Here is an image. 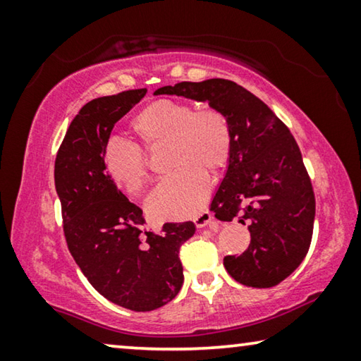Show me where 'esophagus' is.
<instances>
[{
    "mask_svg": "<svg viewBox=\"0 0 361 361\" xmlns=\"http://www.w3.org/2000/svg\"><path fill=\"white\" fill-rule=\"evenodd\" d=\"M212 221H213V215L210 212H202L194 218V224L197 226V228H205V226H209Z\"/></svg>",
    "mask_w": 361,
    "mask_h": 361,
    "instance_id": "1",
    "label": "esophagus"
}]
</instances>
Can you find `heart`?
I'll return each mask as SVG.
<instances>
[{"label": "heart", "instance_id": "obj_1", "mask_svg": "<svg viewBox=\"0 0 361 361\" xmlns=\"http://www.w3.org/2000/svg\"><path fill=\"white\" fill-rule=\"evenodd\" d=\"M130 129L146 148L169 145V167L173 172L152 191L149 212L161 219L194 216L209 197L207 172L218 175L229 166L234 132L228 116L212 105L159 99L132 119ZM102 161L109 181L121 191L138 195L148 185V159L138 145L109 138Z\"/></svg>", "mask_w": 361, "mask_h": 361}]
</instances>
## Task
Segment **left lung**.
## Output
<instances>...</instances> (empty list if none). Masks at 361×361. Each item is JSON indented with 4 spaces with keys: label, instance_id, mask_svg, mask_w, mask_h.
<instances>
[{
    "label": "left lung",
    "instance_id": "8db88e82",
    "mask_svg": "<svg viewBox=\"0 0 361 361\" xmlns=\"http://www.w3.org/2000/svg\"><path fill=\"white\" fill-rule=\"evenodd\" d=\"M156 95L209 102L228 116L234 149L210 210L221 221L248 224V248L226 256L224 267L237 282L269 288L301 264L312 240L315 195L301 151L290 129L271 108L229 79L178 82Z\"/></svg>",
    "mask_w": 361,
    "mask_h": 361
}]
</instances>
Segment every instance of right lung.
I'll list each match as a JSON object with an SVG mask.
<instances>
[{
	"mask_svg": "<svg viewBox=\"0 0 361 361\" xmlns=\"http://www.w3.org/2000/svg\"><path fill=\"white\" fill-rule=\"evenodd\" d=\"M146 89L100 97L71 121L56 157L66 245L90 285L121 307L148 312L172 301L183 285L180 247L195 226L166 223L159 234L143 229L140 207L109 181L103 148L116 122Z\"/></svg>",
	"mask_w": 361,
	"mask_h": 361,
	"instance_id": "right-lung-1",
	"label": "right lung"
}]
</instances>
